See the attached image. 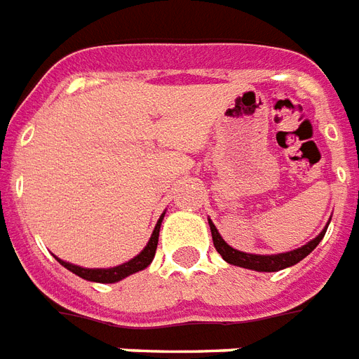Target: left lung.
Returning <instances> with one entry per match:
<instances>
[{"label":"left lung","mask_w":359,"mask_h":359,"mask_svg":"<svg viewBox=\"0 0 359 359\" xmlns=\"http://www.w3.org/2000/svg\"><path fill=\"white\" fill-rule=\"evenodd\" d=\"M331 220V219H329ZM209 226H211V236H213L215 249L219 251V255L228 262V264H233V266L249 268V270H257V272H278V270H283V268H289L301 262L304 257L314 251L318 243L321 241V238L327 232V226L323 228L314 240L308 241L306 245L299 247V249H293V251H287V253H278V255H253V253H243V251H238L222 240V236L219 233V230L215 228L213 220L209 219Z\"/></svg>","instance_id":"obj_1"}]
</instances>
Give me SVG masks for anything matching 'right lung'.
I'll return each mask as SVG.
<instances>
[{
  "instance_id": "obj_1",
  "label": "right lung",
  "mask_w": 359,
  "mask_h": 359,
  "mask_svg": "<svg viewBox=\"0 0 359 359\" xmlns=\"http://www.w3.org/2000/svg\"><path fill=\"white\" fill-rule=\"evenodd\" d=\"M161 220H163V215L159 217L158 224L154 228L152 236H150V241L146 243V247L140 251L135 259L123 262L119 266L114 268H81L76 266V264H70V262H65L57 259L65 268H68L70 272H74L79 278H83L87 281H97V283H116V281L123 280L127 276L135 274V272H140L144 270L150 262L154 261V255H156V249H158V238H159V226H161Z\"/></svg>"
}]
</instances>
